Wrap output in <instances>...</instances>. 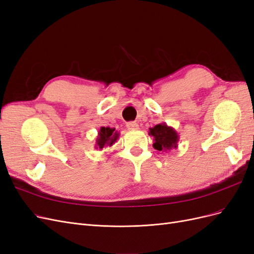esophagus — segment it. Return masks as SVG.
<instances>
[{
	"instance_id": "esophagus-1",
	"label": "esophagus",
	"mask_w": 254,
	"mask_h": 254,
	"mask_svg": "<svg viewBox=\"0 0 254 254\" xmlns=\"http://www.w3.org/2000/svg\"><path fill=\"white\" fill-rule=\"evenodd\" d=\"M127 128H128V130H136V129H139V124L135 122H129V123H127Z\"/></svg>"
}]
</instances>
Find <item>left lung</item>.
<instances>
[{
	"label": "left lung",
	"mask_w": 254,
	"mask_h": 254,
	"mask_svg": "<svg viewBox=\"0 0 254 254\" xmlns=\"http://www.w3.org/2000/svg\"><path fill=\"white\" fill-rule=\"evenodd\" d=\"M148 134L153 136L155 143L152 146L159 151H170L178 147V132L173 127L167 126L165 123H161L155 127L149 128Z\"/></svg>",
	"instance_id": "8db88e82"
}]
</instances>
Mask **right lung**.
<instances>
[{"label": "right lung", "mask_w": 254, "mask_h": 254, "mask_svg": "<svg viewBox=\"0 0 254 254\" xmlns=\"http://www.w3.org/2000/svg\"><path fill=\"white\" fill-rule=\"evenodd\" d=\"M120 132L115 131V128L110 127H101L98 130V135L96 137V149H103L104 147H111V146L118 141Z\"/></svg>", "instance_id": "obj_1"}]
</instances>
